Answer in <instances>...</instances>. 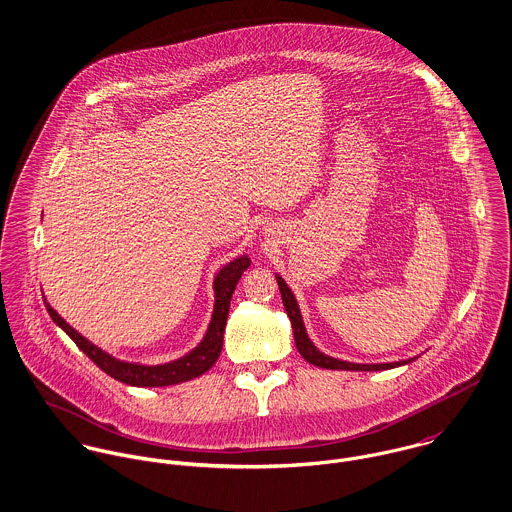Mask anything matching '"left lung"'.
<instances>
[{
    "instance_id": "1",
    "label": "left lung",
    "mask_w": 512,
    "mask_h": 512,
    "mask_svg": "<svg viewBox=\"0 0 512 512\" xmlns=\"http://www.w3.org/2000/svg\"><path fill=\"white\" fill-rule=\"evenodd\" d=\"M278 280V286H280V293H282V301H284V307H286V313L292 321L293 339H295V347L299 351V355L311 363V365L321 366V368H331V370H388V368H394V366L408 365L416 359H408V361H400V363H386V365H355V363H345V361H337L333 357H327L323 353H319L315 349V345L309 341L307 333H305V327H303V321H301V313H299V307H297V301L293 297L292 290L288 288V284L276 276Z\"/></svg>"
}]
</instances>
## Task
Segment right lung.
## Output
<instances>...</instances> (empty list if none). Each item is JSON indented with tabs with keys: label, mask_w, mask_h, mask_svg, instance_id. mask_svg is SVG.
Wrapping results in <instances>:
<instances>
[{
	"label": "right lung",
	"mask_w": 512,
	"mask_h": 512,
	"mask_svg": "<svg viewBox=\"0 0 512 512\" xmlns=\"http://www.w3.org/2000/svg\"><path fill=\"white\" fill-rule=\"evenodd\" d=\"M248 266H250V258L240 256L220 270L215 278V297H217L215 311H213V319H211L205 339L189 355H185L173 363H167V365L146 366L118 361L112 355L98 349L96 345H92L90 341H86L80 333H76L73 327L47 301H45V307H47L51 319L73 339L76 347L94 365L100 366L112 378H116L124 384H130V386H171V384L193 380V378L205 374L211 366L217 363L220 351H222V337H224L230 299L236 290L238 280L248 270Z\"/></svg>",
	"instance_id": "right-lung-1"
}]
</instances>
